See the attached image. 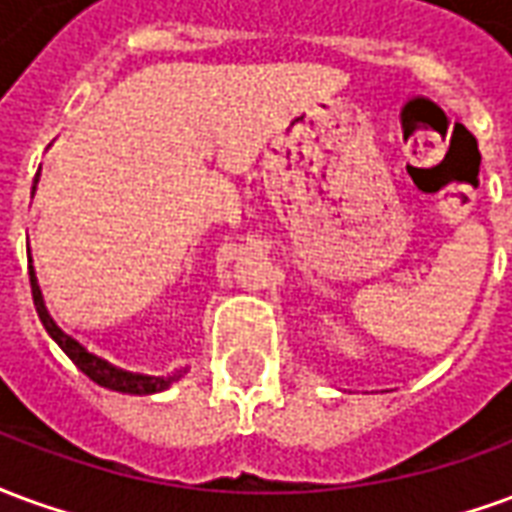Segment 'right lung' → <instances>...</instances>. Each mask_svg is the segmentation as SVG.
Returning <instances> with one entry per match:
<instances>
[{
  "instance_id": "obj_1",
  "label": "right lung",
  "mask_w": 512,
  "mask_h": 512,
  "mask_svg": "<svg viewBox=\"0 0 512 512\" xmlns=\"http://www.w3.org/2000/svg\"><path fill=\"white\" fill-rule=\"evenodd\" d=\"M35 189V186H32ZM29 285H32V299H35V310H38V318L43 323V329L49 332V337L54 343L60 345L65 356L71 359L73 365L82 370L84 376L95 381L98 386H106V389H115V392H126V395H153V392H164L172 381H178L183 376V370H178L175 376H142V373H128V370H120V367L109 365L98 356L87 354L82 345L76 343L73 337L62 332L57 323L51 321L49 310L43 304V293H40L38 277H35V268L29 266Z\"/></svg>"
}]
</instances>
